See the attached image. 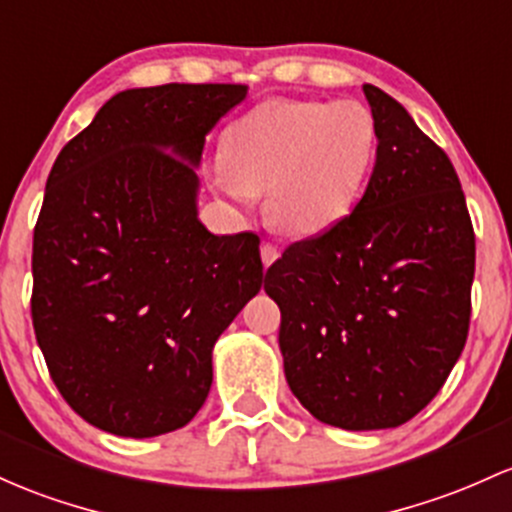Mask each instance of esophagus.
Returning <instances> with one entry per match:
<instances>
[{
  "instance_id": "esophagus-1",
  "label": "esophagus",
  "mask_w": 512,
  "mask_h": 512,
  "mask_svg": "<svg viewBox=\"0 0 512 512\" xmlns=\"http://www.w3.org/2000/svg\"><path fill=\"white\" fill-rule=\"evenodd\" d=\"M260 255H262V265L269 267V265H274V262H277L279 250H277V247H274L272 243H262Z\"/></svg>"
}]
</instances>
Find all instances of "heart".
<instances>
[{
	"label": "heart",
	"mask_w": 512,
	"mask_h": 512,
	"mask_svg": "<svg viewBox=\"0 0 512 512\" xmlns=\"http://www.w3.org/2000/svg\"><path fill=\"white\" fill-rule=\"evenodd\" d=\"M376 121L355 99H269L228 128L216 184L235 204L269 192V218L296 238L338 228L362 199Z\"/></svg>",
	"instance_id": "1"
}]
</instances>
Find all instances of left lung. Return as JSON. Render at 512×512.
<instances>
[{"instance_id": "8db88e82", "label": "left lung", "mask_w": 512, "mask_h": 512, "mask_svg": "<svg viewBox=\"0 0 512 512\" xmlns=\"http://www.w3.org/2000/svg\"><path fill=\"white\" fill-rule=\"evenodd\" d=\"M376 162L338 228L267 269L289 389L320 423L398 428L437 396L469 333L476 240L440 145L374 84Z\"/></svg>"}]
</instances>
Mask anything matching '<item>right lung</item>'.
Here are the masks:
<instances>
[{
    "mask_svg": "<svg viewBox=\"0 0 512 512\" xmlns=\"http://www.w3.org/2000/svg\"><path fill=\"white\" fill-rule=\"evenodd\" d=\"M245 84L126 89L60 150L33 230L31 318L50 379L94 428L155 437L209 396L211 352L262 286L260 238L213 235L206 133Z\"/></svg>",
    "mask_w": 512,
    "mask_h": 512,
    "instance_id": "obj_1",
    "label": "right lung"
}]
</instances>
